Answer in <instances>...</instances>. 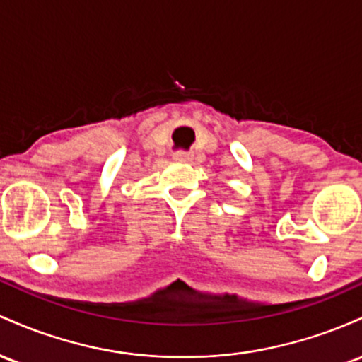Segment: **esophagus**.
Listing matches in <instances>:
<instances>
[{
	"mask_svg": "<svg viewBox=\"0 0 362 362\" xmlns=\"http://www.w3.org/2000/svg\"><path fill=\"white\" fill-rule=\"evenodd\" d=\"M173 157H174V160H177V162H189V160H192V153L186 152V150H176V152L173 153Z\"/></svg>",
	"mask_w": 362,
	"mask_h": 362,
	"instance_id": "esophagus-1",
	"label": "esophagus"
}]
</instances>
